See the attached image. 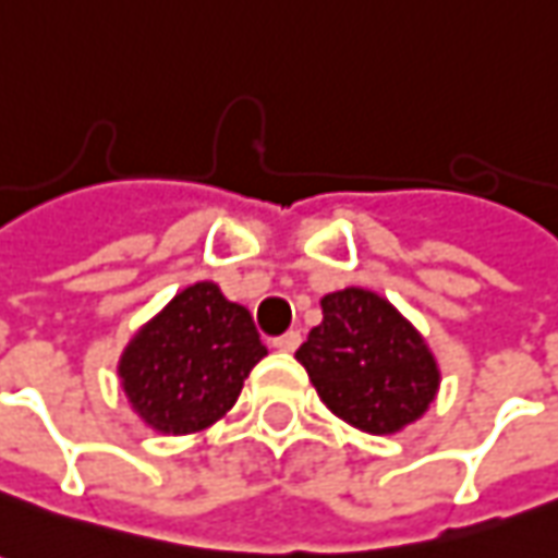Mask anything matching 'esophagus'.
<instances>
[{"label":"esophagus","instance_id":"obj_1","mask_svg":"<svg viewBox=\"0 0 558 558\" xmlns=\"http://www.w3.org/2000/svg\"><path fill=\"white\" fill-rule=\"evenodd\" d=\"M272 345L279 349V352H294L298 345H301V330H286L282 337H276Z\"/></svg>","mask_w":558,"mask_h":558}]
</instances>
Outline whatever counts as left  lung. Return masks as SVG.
Here are the masks:
<instances>
[{"label":"left lung","instance_id":"1","mask_svg":"<svg viewBox=\"0 0 558 558\" xmlns=\"http://www.w3.org/2000/svg\"><path fill=\"white\" fill-rule=\"evenodd\" d=\"M330 413L361 432L416 422L440 383L416 328L374 291L345 288L322 301V325L294 352Z\"/></svg>","mask_w":558,"mask_h":558}]
</instances>
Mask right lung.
<instances>
[{"mask_svg": "<svg viewBox=\"0 0 558 558\" xmlns=\"http://www.w3.org/2000/svg\"><path fill=\"white\" fill-rule=\"evenodd\" d=\"M264 355L248 310L213 282H197L133 337L118 371L133 410L151 428L191 434L228 413Z\"/></svg>", "mask_w": 558, "mask_h": 558, "instance_id": "right-lung-1", "label": "right lung"}]
</instances>
